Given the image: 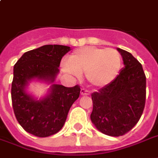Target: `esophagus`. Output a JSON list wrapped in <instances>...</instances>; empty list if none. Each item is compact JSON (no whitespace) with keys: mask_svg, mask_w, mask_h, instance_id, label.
Listing matches in <instances>:
<instances>
[{"mask_svg":"<svg viewBox=\"0 0 158 158\" xmlns=\"http://www.w3.org/2000/svg\"><path fill=\"white\" fill-rule=\"evenodd\" d=\"M80 94H81L82 96H87V95H89L90 93H89V90H87V89H82L81 91H80Z\"/></svg>","mask_w":158,"mask_h":158,"instance_id":"esophagus-1","label":"esophagus"}]
</instances>
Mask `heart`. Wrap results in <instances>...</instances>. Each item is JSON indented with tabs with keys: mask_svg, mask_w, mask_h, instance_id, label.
Wrapping results in <instances>:
<instances>
[{
	"mask_svg": "<svg viewBox=\"0 0 158 158\" xmlns=\"http://www.w3.org/2000/svg\"><path fill=\"white\" fill-rule=\"evenodd\" d=\"M63 65L67 74L80 77L86 73L88 81L95 87H103L117 76L121 67V56L115 49L86 47L74 52Z\"/></svg>",
	"mask_w": 158,
	"mask_h": 158,
	"instance_id": "b5f03b06",
	"label": "heart"
}]
</instances>
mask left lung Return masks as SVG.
I'll return each instance as SVG.
<instances>
[{"label":"left lung","instance_id":"8db88e82","mask_svg":"<svg viewBox=\"0 0 158 158\" xmlns=\"http://www.w3.org/2000/svg\"><path fill=\"white\" fill-rule=\"evenodd\" d=\"M125 67L113 81L92 94L90 118L99 131L122 136L139 120L146 100V76L142 64L132 54L117 48Z\"/></svg>","mask_w":158,"mask_h":158}]
</instances>
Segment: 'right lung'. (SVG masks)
I'll return each mask as SVG.
<instances>
[{
  "label": "right lung",
  "instance_id": "1",
  "mask_svg": "<svg viewBox=\"0 0 158 158\" xmlns=\"http://www.w3.org/2000/svg\"><path fill=\"white\" fill-rule=\"evenodd\" d=\"M69 51L70 48L67 46H43L24 53L14 66L11 85L14 112L23 130L37 137H48L59 132L72 104L79 98L80 87L52 84L49 94L39 100L27 94L26 87L35 79L53 83L60 71L61 58Z\"/></svg>",
  "mask_w": 158,
  "mask_h": 158
}]
</instances>
